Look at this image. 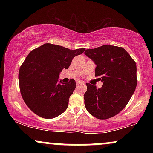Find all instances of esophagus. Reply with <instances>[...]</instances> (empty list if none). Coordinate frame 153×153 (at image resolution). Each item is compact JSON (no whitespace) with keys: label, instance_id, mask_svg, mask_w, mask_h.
Wrapping results in <instances>:
<instances>
[{"label":"esophagus","instance_id":"34e87169","mask_svg":"<svg viewBox=\"0 0 153 153\" xmlns=\"http://www.w3.org/2000/svg\"><path fill=\"white\" fill-rule=\"evenodd\" d=\"M76 84L78 85H84V84H85V82H84L83 81H81V80H77Z\"/></svg>","mask_w":153,"mask_h":153}]
</instances>
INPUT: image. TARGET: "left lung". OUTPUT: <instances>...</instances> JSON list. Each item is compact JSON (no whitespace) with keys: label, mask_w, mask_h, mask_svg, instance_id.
<instances>
[{"label":"left lung","mask_w":153,"mask_h":153,"mask_svg":"<svg viewBox=\"0 0 153 153\" xmlns=\"http://www.w3.org/2000/svg\"><path fill=\"white\" fill-rule=\"evenodd\" d=\"M84 54L96 65L95 76L103 82L101 88L87 82L84 94L85 108L99 119L118 114L130 100L136 88V62L120 47L105 45L86 50Z\"/></svg>","instance_id":"8db88e82"}]
</instances>
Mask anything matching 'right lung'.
Masks as SVG:
<instances>
[{
    "mask_svg": "<svg viewBox=\"0 0 153 153\" xmlns=\"http://www.w3.org/2000/svg\"><path fill=\"white\" fill-rule=\"evenodd\" d=\"M84 51L47 43L28 54L19 70V87L24 102L34 114L52 119L67 109L76 83L73 79L59 82V73Z\"/></svg>",
    "mask_w": 153,
    "mask_h": 153,
    "instance_id": "add662e5",
    "label": "right lung"
}]
</instances>
